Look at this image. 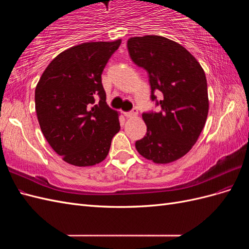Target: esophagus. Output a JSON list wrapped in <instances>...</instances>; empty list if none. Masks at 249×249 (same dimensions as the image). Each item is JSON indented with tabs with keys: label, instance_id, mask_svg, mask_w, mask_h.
<instances>
[{
	"label": "esophagus",
	"instance_id": "34e87169",
	"mask_svg": "<svg viewBox=\"0 0 249 249\" xmlns=\"http://www.w3.org/2000/svg\"><path fill=\"white\" fill-rule=\"evenodd\" d=\"M124 114L127 118H133V117H136L138 115V111L136 109H134V110H132L130 112H124Z\"/></svg>",
	"mask_w": 249,
	"mask_h": 249
}]
</instances>
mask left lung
I'll return each mask as SVG.
<instances>
[{
    "mask_svg": "<svg viewBox=\"0 0 249 249\" xmlns=\"http://www.w3.org/2000/svg\"><path fill=\"white\" fill-rule=\"evenodd\" d=\"M127 49L133 61L146 70L152 88L160 91L162 111L143 113L147 126L136 149L157 164L175 162L196 143L209 112L205 71L182 44L158 35L131 37Z\"/></svg>",
    "mask_w": 249,
    "mask_h": 249,
    "instance_id": "left-lung-1",
    "label": "left lung"
}]
</instances>
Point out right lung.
Listing matches in <instances>:
<instances>
[{
    "label": "right lung",
    "mask_w": 249,
    "mask_h": 249,
    "mask_svg": "<svg viewBox=\"0 0 249 249\" xmlns=\"http://www.w3.org/2000/svg\"><path fill=\"white\" fill-rule=\"evenodd\" d=\"M122 43L78 44L52 60L35 88V110L43 136L62 160L93 166L106 159L120 130L119 113L106 103L102 72Z\"/></svg>",
    "instance_id": "add662e5"
}]
</instances>
